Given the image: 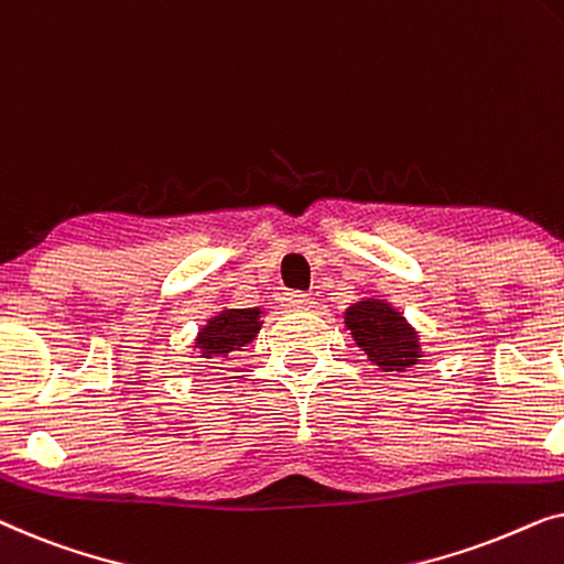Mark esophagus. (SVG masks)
Segmentation results:
<instances>
[{"label": "esophagus", "instance_id": "obj_1", "mask_svg": "<svg viewBox=\"0 0 564 564\" xmlns=\"http://www.w3.org/2000/svg\"><path fill=\"white\" fill-rule=\"evenodd\" d=\"M282 305L288 307V311H311V307H315V300L311 295H305V292H284L282 295Z\"/></svg>", "mask_w": 564, "mask_h": 564}]
</instances>
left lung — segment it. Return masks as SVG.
<instances>
[{
    "mask_svg": "<svg viewBox=\"0 0 564 564\" xmlns=\"http://www.w3.org/2000/svg\"><path fill=\"white\" fill-rule=\"evenodd\" d=\"M344 318L359 349L384 372H405L421 361L419 334L384 300L354 303Z\"/></svg>",
    "mask_w": 564,
    "mask_h": 564,
    "instance_id": "obj_1",
    "label": "left lung"
}]
</instances>
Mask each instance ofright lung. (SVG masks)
I'll return each instance as SVG.
<instances>
[{"label":"right lung","instance_id":"add662e5","mask_svg":"<svg viewBox=\"0 0 564 564\" xmlns=\"http://www.w3.org/2000/svg\"><path fill=\"white\" fill-rule=\"evenodd\" d=\"M259 315V307H234V311H220L218 315H213L195 338L199 354L205 359L226 357V354L251 344L261 328Z\"/></svg>","mask_w":564,"mask_h":564}]
</instances>
